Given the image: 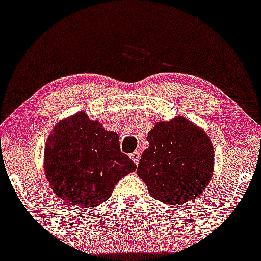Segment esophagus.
Returning <instances> with one entry per match:
<instances>
[{
  "mask_svg": "<svg viewBox=\"0 0 261 261\" xmlns=\"http://www.w3.org/2000/svg\"><path fill=\"white\" fill-rule=\"evenodd\" d=\"M130 156H131V159H133V162L135 163V164H139V162H140V152L139 150H135L134 153H131L130 154Z\"/></svg>",
  "mask_w": 261,
  "mask_h": 261,
  "instance_id": "obj_1",
  "label": "esophagus"
}]
</instances>
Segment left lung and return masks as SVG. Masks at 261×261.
I'll return each instance as SVG.
<instances>
[{
  "label": "left lung",
  "instance_id": "1",
  "mask_svg": "<svg viewBox=\"0 0 261 261\" xmlns=\"http://www.w3.org/2000/svg\"><path fill=\"white\" fill-rule=\"evenodd\" d=\"M149 148L141 156L137 175L150 196L181 205L200 196L214 169L208 135L185 118L161 121L148 133Z\"/></svg>",
  "mask_w": 261,
  "mask_h": 261
}]
</instances>
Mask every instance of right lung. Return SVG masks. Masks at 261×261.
<instances>
[{"label":"right lung","mask_w":261,"mask_h":261,"mask_svg":"<svg viewBox=\"0 0 261 261\" xmlns=\"http://www.w3.org/2000/svg\"><path fill=\"white\" fill-rule=\"evenodd\" d=\"M136 170L121 153L119 136L84 112L61 121L46 142L45 171L58 198L75 208H92L112 196L120 178Z\"/></svg>","instance_id":"obj_1"}]
</instances>
